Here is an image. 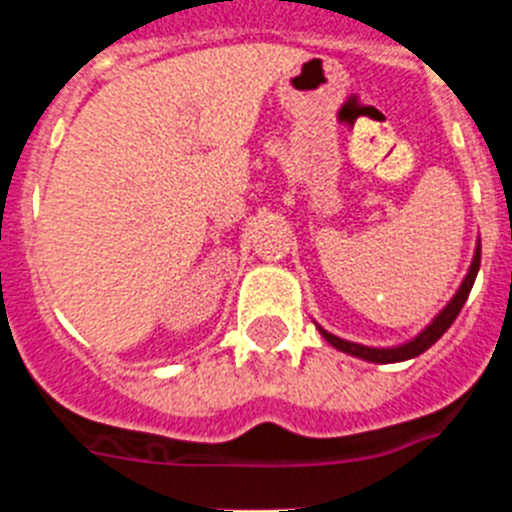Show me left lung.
<instances>
[{
	"label": "left lung",
	"instance_id": "obj_1",
	"mask_svg": "<svg viewBox=\"0 0 512 512\" xmlns=\"http://www.w3.org/2000/svg\"><path fill=\"white\" fill-rule=\"evenodd\" d=\"M479 256H482V243L477 241V248H474V259H472V264H469V269H467V277L461 279L459 289H456V295L451 297V300L446 302V307H443V310L438 312L436 318H433L431 323L425 325V328L420 330L418 336L410 338V341L400 343V346H387V348L364 346V343L343 341V338H338V336H333V333H328V330H325L323 325H318L320 336H323L325 341H328L333 348L343 351V354L356 356V359H364V361H372V364H397V361L415 359V356H420V354H423V351H428V348H431L433 343H436L438 338H441L443 333H446V330L451 328V323H454L456 315H459V312H461V307H464V302H467L469 292H472V287H474V279H477Z\"/></svg>",
	"mask_w": 512,
	"mask_h": 512
}]
</instances>
